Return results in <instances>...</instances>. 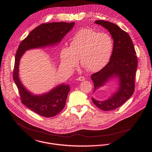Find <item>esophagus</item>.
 <instances>
[{"label":"esophagus","mask_w":152,"mask_h":152,"mask_svg":"<svg viewBox=\"0 0 152 152\" xmlns=\"http://www.w3.org/2000/svg\"><path fill=\"white\" fill-rule=\"evenodd\" d=\"M77 80H78L79 81H84V80H85V78L84 76H80V77H78Z\"/></svg>","instance_id":"1"}]
</instances>
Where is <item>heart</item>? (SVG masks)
<instances>
[{"label":"heart","mask_w":152,"mask_h":152,"mask_svg":"<svg viewBox=\"0 0 152 152\" xmlns=\"http://www.w3.org/2000/svg\"><path fill=\"white\" fill-rule=\"evenodd\" d=\"M113 50V40L108 33L83 28L70 39L69 47L61 48V65L65 70L72 72L79 59L81 65L88 71L96 72L108 64Z\"/></svg>","instance_id":"1"}]
</instances>
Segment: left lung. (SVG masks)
<instances>
[{
    "label": "left lung",
    "mask_w": 152,
    "mask_h": 152,
    "mask_svg": "<svg viewBox=\"0 0 152 152\" xmlns=\"http://www.w3.org/2000/svg\"><path fill=\"white\" fill-rule=\"evenodd\" d=\"M109 31L113 39V50L110 60L101 70L91 75L94 93L103 87L111 79L118 80V87L105 100L91 97L93 103L99 109L109 111L117 109L129 99L134 91V79L137 67V59L133 42L129 34L118 25L104 20H96Z\"/></svg>",
    "instance_id": "obj_1"
}]
</instances>
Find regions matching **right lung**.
I'll use <instances>...</instances> for the list:
<instances>
[{"mask_svg": "<svg viewBox=\"0 0 152 152\" xmlns=\"http://www.w3.org/2000/svg\"><path fill=\"white\" fill-rule=\"evenodd\" d=\"M75 25V22H53L39 25L31 31L20 43L15 56L13 77L19 91L22 102L37 114L51 118L64 108L70 86L61 84L50 91L35 94L29 91L19 78V63L26 51L37 48L53 46L59 44L62 39Z\"/></svg>", "mask_w": 152, "mask_h": 152, "instance_id": "right-lung-1", "label": "right lung"}]
</instances>
